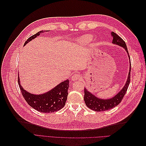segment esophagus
<instances>
[{
  "label": "esophagus",
  "mask_w": 146,
  "mask_h": 146,
  "mask_svg": "<svg viewBox=\"0 0 146 146\" xmlns=\"http://www.w3.org/2000/svg\"><path fill=\"white\" fill-rule=\"evenodd\" d=\"M82 76H80V75H79V74H74L73 76H72L71 80L72 81H76V80H80V79H82Z\"/></svg>",
  "instance_id": "obj_1"
}]
</instances>
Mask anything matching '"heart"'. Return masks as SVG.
<instances>
[{
  "instance_id": "1",
  "label": "heart",
  "mask_w": 146,
  "mask_h": 146,
  "mask_svg": "<svg viewBox=\"0 0 146 146\" xmlns=\"http://www.w3.org/2000/svg\"><path fill=\"white\" fill-rule=\"evenodd\" d=\"M91 39H92V36H86L83 38L82 41L87 42L91 41Z\"/></svg>"
}]
</instances>
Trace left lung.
<instances>
[{
    "instance_id": "8db88e82",
    "label": "left lung",
    "mask_w": 146,
    "mask_h": 146,
    "mask_svg": "<svg viewBox=\"0 0 146 146\" xmlns=\"http://www.w3.org/2000/svg\"><path fill=\"white\" fill-rule=\"evenodd\" d=\"M111 34L113 37L112 42L113 44H117L119 46H122L123 48H124L127 52L129 58L130 59V55L129 54V52H128L127 47L125 41H123V39L119 36V35H117L114 32H112ZM130 64V66L129 76H128L127 80L125 85L121 90V91L119 92L117 95L114 96V98L110 99H99L98 98H97V97H96L93 94H92L91 92H90L85 88V90H84V92H85V95H84V100H85L86 105L88 108H90L92 110H94L95 111H98V112L104 111L116 107L117 105H118L121 103V102L122 100V99L123 98V97H124L126 93L128 87L129 86L130 82L131 62Z\"/></svg>"
}]
</instances>
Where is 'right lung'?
<instances>
[{
	"instance_id": "obj_1",
	"label": "right lung",
	"mask_w": 146,
	"mask_h": 146,
	"mask_svg": "<svg viewBox=\"0 0 146 146\" xmlns=\"http://www.w3.org/2000/svg\"><path fill=\"white\" fill-rule=\"evenodd\" d=\"M44 31H40L33 36H30L25 41L24 46L29 41L39 36ZM18 85L19 86L21 93L27 104L37 111L45 113H54L63 108L67 100L69 88V80L61 82L45 94L35 95L29 93L21 86L19 83V77L18 76Z\"/></svg>"
}]
</instances>
